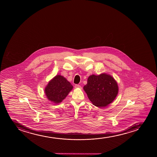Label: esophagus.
I'll return each mask as SVG.
<instances>
[{
  "mask_svg": "<svg viewBox=\"0 0 157 157\" xmlns=\"http://www.w3.org/2000/svg\"><path fill=\"white\" fill-rule=\"evenodd\" d=\"M75 88H81V86H80V85H78V84H76L75 85Z\"/></svg>",
  "mask_w": 157,
  "mask_h": 157,
  "instance_id": "esophagus-1",
  "label": "esophagus"
}]
</instances>
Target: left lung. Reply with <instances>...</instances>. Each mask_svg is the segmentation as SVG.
<instances>
[{"instance_id": "left-lung-1", "label": "left lung", "mask_w": 157, "mask_h": 157, "mask_svg": "<svg viewBox=\"0 0 157 157\" xmlns=\"http://www.w3.org/2000/svg\"><path fill=\"white\" fill-rule=\"evenodd\" d=\"M84 90L93 104L98 107L106 106L112 103L118 92L115 80L106 74L90 76Z\"/></svg>"}]
</instances>
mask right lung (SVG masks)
I'll return each instance as SVG.
<instances>
[{
    "label": "right lung",
    "mask_w": 157,
    "mask_h": 157,
    "mask_svg": "<svg viewBox=\"0 0 157 157\" xmlns=\"http://www.w3.org/2000/svg\"><path fill=\"white\" fill-rule=\"evenodd\" d=\"M73 86L61 75H56L45 88L48 98L55 103H59L64 99L72 90Z\"/></svg>",
    "instance_id": "add662e5"
}]
</instances>
